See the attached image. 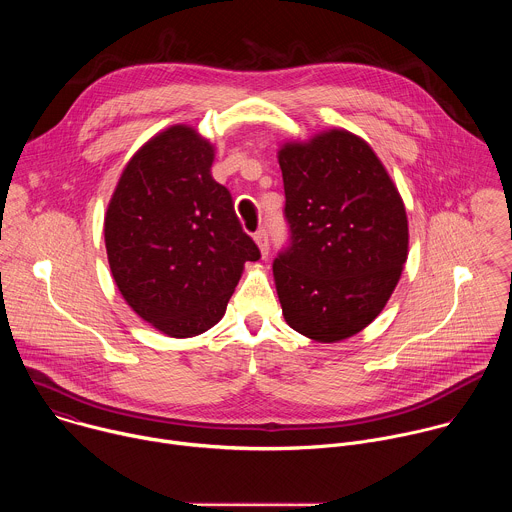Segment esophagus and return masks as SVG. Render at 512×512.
I'll use <instances>...</instances> for the list:
<instances>
[{
	"label": "esophagus",
	"instance_id": "esophagus-1",
	"mask_svg": "<svg viewBox=\"0 0 512 512\" xmlns=\"http://www.w3.org/2000/svg\"><path fill=\"white\" fill-rule=\"evenodd\" d=\"M253 239H255V243H257V247H259V251H261V257H267V255H269V237H267V231H265V229L257 231Z\"/></svg>",
	"mask_w": 512,
	"mask_h": 512
}]
</instances>
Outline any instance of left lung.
<instances>
[{"label": "left lung", "instance_id": "left-lung-1", "mask_svg": "<svg viewBox=\"0 0 512 512\" xmlns=\"http://www.w3.org/2000/svg\"><path fill=\"white\" fill-rule=\"evenodd\" d=\"M291 243L273 261L285 322L332 344L387 306L409 255L403 198L360 135L342 127L277 152Z\"/></svg>", "mask_w": 512, "mask_h": 512}]
</instances>
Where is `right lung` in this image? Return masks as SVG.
<instances>
[{
  "mask_svg": "<svg viewBox=\"0 0 512 512\" xmlns=\"http://www.w3.org/2000/svg\"><path fill=\"white\" fill-rule=\"evenodd\" d=\"M214 145L178 123L145 141L105 212L111 275L127 306L172 338L210 330L259 249L231 192L212 178Z\"/></svg>",
  "mask_w": 512,
  "mask_h": 512,
  "instance_id": "add662e5",
  "label": "right lung"
}]
</instances>
